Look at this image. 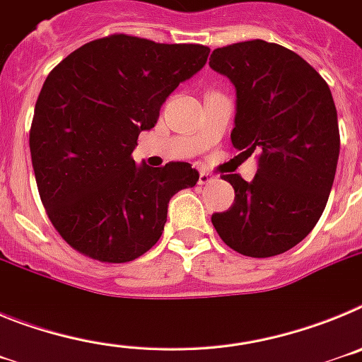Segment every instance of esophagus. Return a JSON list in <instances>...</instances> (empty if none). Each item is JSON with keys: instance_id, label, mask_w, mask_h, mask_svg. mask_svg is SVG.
<instances>
[{"instance_id": "34e87169", "label": "esophagus", "mask_w": 362, "mask_h": 362, "mask_svg": "<svg viewBox=\"0 0 362 362\" xmlns=\"http://www.w3.org/2000/svg\"><path fill=\"white\" fill-rule=\"evenodd\" d=\"M214 181V175H210L209 172H199V185H209Z\"/></svg>"}]
</instances>
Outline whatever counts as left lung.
Wrapping results in <instances>:
<instances>
[{
	"label": "left lung",
	"instance_id": "obj_1",
	"mask_svg": "<svg viewBox=\"0 0 362 362\" xmlns=\"http://www.w3.org/2000/svg\"><path fill=\"white\" fill-rule=\"evenodd\" d=\"M209 65L235 86L232 145L245 158L257 153L250 183L223 175L235 199L212 223L239 254H283L317 225L334 185L341 141L332 92L303 57L263 40L216 49Z\"/></svg>",
	"mask_w": 362,
	"mask_h": 362
}]
</instances>
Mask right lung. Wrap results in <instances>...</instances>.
I'll return each mask as SVG.
<instances>
[{"mask_svg":"<svg viewBox=\"0 0 362 362\" xmlns=\"http://www.w3.org/2000/svg\"><path fill=\"white\" fill-rule=\"evenodd\" d=\"M209 54L203 45L114 34L74 50L45 79L30 127L32 166L45 210L72 248L127 263L159 241L168 201L199 172L183 161L136 165L132 152Z\"/></svg>","mask_w":362,"mask_h":362,"instance_id":"obj_1","label":"right lung"}]
</instances>
